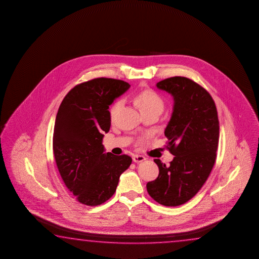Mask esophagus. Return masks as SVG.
Segmentation results:
<instances>
[{"label":"esophagus","mask_w":259,"mask_h":259,"mask_svg":"<svg viewBox=\"0 0 259 259\" xmlns=\"http://www.w3.org/2000/svg\"><path fill=\"white\" fill-rule=\"evenodd\" d=\"M144 160H146V158H145L144 156H141V155H135L133 157V161L134 162L140 163L144 161Z\"/></svg>","instance_id":"obj_1"}]
</instances>
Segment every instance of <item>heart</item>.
<instances>
[{"mask_svg": "<svg viewBox=\"0 0 259 259\" xmlns=\"http://www.w3.org/2000/svg\"><path fill=\"white\" fill-rule=\"evenodd\" d=\"M135 105L139 108V110L143 115L151 111H162L164 108V101L162 97L158 94V92L153 90H145L138 93L133 99ZM122 101H115L113 105L111 106L110 110V115L111 118H114L117 114Z\"/></svg>", "mask_w": 259, "mask_h": 259, "instance_id": "heart-1", "label": "heart"}]
</instances>
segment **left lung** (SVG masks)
<instances>
[{
	"label": "left lung",
	"mask_w": 259,
	"mask_h": 259,
	"mask_svg": "<svg viewBox=\"0 0 259 259\" xmlns=\"http://www.w3.org/2000/svg\"><path fill=\"white\" fill-rule=\"evenodd\" d=\"M156 86L174 100L164 133L167 149L175 157L169 165L154 159L159 173L148 182L147 190L163 206H180L199 191L215 164L220 139L218 111L210 94L192 79L176 76Z\"/></svg>",
	"instance_id": "1"
}]
</instances>
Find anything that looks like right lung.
<instances>
[{"label": "right lung", "mask_w": 259, "mask_h": 259, "mask_svg": "<svg viewBox=\"0 0 259 259\" xmlns=\"http://www.w3.org/2000/svg\"><path fill=\"white\" fill-rule=\"evenodd\" d=\"M131 87L120 79L97 78L76 85L64 97L53 132V153L66 187L77 200L99 206L113 196L132 158L102 145L110 131V105Z\"/></svg>", "instance_id": "add662e5"}]
</instances>
